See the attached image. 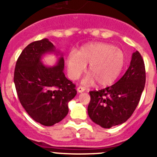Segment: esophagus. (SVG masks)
<instances>
[{
	"label": "esophagus",
	"mask_w": 157,
	"mask_h": 157,
	"mask_svg": "<svg viewBox=\"0 0 157 157\" xmlns=\"http://www.w3.org/2000/svg\"><path fill=\"white\" fill-rule=\"evenodd\" d=\"M86 90V89L82 86H78L77 88V91L78 93H82V92H84Z\"/></svg>",
	"instance_id": "obj_1"
}]
</instances>
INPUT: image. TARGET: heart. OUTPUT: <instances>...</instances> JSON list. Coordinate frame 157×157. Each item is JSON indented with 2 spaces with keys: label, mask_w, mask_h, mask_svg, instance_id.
I'll list each match as a JSON object with an SVG mask.
<instances>
[{
  "label": "heart",
  "mask_w": 157,
  "mask_h": 157,
  "mask_svg": "<svg viewBox=\"0 0 157 157\" xmlns=\"http://www.w3.org/2000/svg\"><path fill=\"white\" fill-rule=\"evenodd\" d=\"M67 70L71 79L78 78L89 63L90 72L83 80L86 85L97 81L100 86L112 84L121 74L126 62L123 50L111 44L94 42L86 45L67 56Z\"/></svg>",
  "instance_id": "b5f03b06"
}]
</instances>
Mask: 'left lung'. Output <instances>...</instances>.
I'll return each instance as SVG.
<instances>
[{
    "label": "left lung",
    "instance_id": "8db88e82",
    "mask_svg": "<svg viewBox=\"0 0 157 157\" xmlns=\"http://www.w3.org/2000/svg\"><path fill=\"white\" fill-rule=\"evenodd\" d=\"M145 68L138 51L132 55L129 68L117 82L98 91H90L88 115L103 128L125 123L136 109L145 88Z\"/></svg>",
    "mask_w": 157,
    "mask_h": 157
}]
</instances>
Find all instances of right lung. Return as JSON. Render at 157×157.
I'll list each match as a JSON object with an SVG mask.
<instances>
[{
	"mask_svg": "<svg viewBox=\"0 0 157 157\" xmlns=\"http://www.w3.org/2000/svg\"><path fill=\"white\" fill-rule=\"evenodd\" d=\"M59 52L47 38L30 43L16 61L14 83L18 98L29 116L41 125H54L68 113V102L75 97V85L65 77L62 56L56 66L47 67L41 56Z\"/></svg>",
	"mask_w": 157,
	"mask_h": 157,
	"instance_id": "obj_1",
	"label": "right lung"
}]
</instances>
